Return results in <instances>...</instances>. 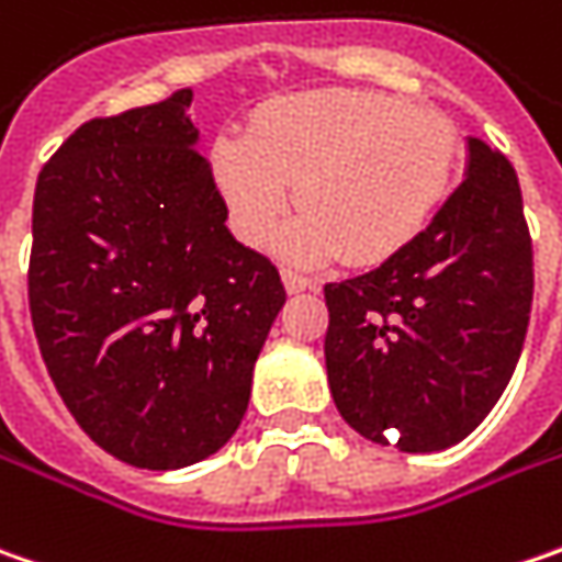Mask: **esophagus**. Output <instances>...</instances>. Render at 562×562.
<instances>
[{
	"label": "esophagus",
	"instance_id": "34e87169",
	"mask_svg": "<svg viewBox=\"0 0 562 562\" xmlns=\"http://www.w3.org/2000/svg\"><path fill=\"white\" fill-rule=\"evenodd\" d=\"M281 278H284V288H288V294H303V291L316 288L310 278H303V274H296V271H284Z\"/></svg>",
	"mask_w": 562,
	"mask_h": 562
}]
</instances>
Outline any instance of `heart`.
Returning a JSON list of instances; mask_svg holds the SVG:
<instances>
[{
  "mask_svg": "<svg viewBox=\"0 0 562 562\" xmlns=\"http://www.w3.org/2000/svg\"><path fill=\"white\" fill-rule=\"evenodd\" d=\"M456 157L459 135L442 113L373 91H310L266 103L246 135H221L211 173L239 239L266 243L300 199L278 237L284 259L325 262L348 249L373 262L427 227Z\"/></svg>",
  "mask_w": 562,
  "mask_h": 562,
  "instance_id": "heart-1",
  "label": "heart"
}]
</instances>
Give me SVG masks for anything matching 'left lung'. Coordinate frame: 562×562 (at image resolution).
Returning <instances> with one entry per match:
<instances>
[{
	"label": "left lung",
	"instance_id": "obj_1",
	"mask_svg": "<svg viewBox=\"0 0 562 562\" xmlns=\"http://www.w3.org/2000/svg\"><path fill=\"white\" fill-rule=\"evenodd\" d=\"M462 177L427 231L373 271L325 284L335 407L398 452L462 442L509 385L528 331L535 271L519 177L474 135Z\"/></svg>",
	"mask_w": 562,
	"mask_h": 562
}]
</instances>
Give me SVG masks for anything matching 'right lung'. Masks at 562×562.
<instances>
[{
  "instance_id": "right-lung-1",
  "label": "right lung",
  "mask_w": 562,
  "mask_h": 562,
  "mask_svg": "<svg viewBox=\"0 0 562 562\" xmlns=\"http://www.w3.org/2000/svg\"><path fill=\"white\" fill-rule=\"evenodd\" d=\"M189 100L78 126L34 189L43 363L78 427L148 471L202 462L237 434L288 300L278 268L224 224Z\"/></svg>"
}]
</instances>
